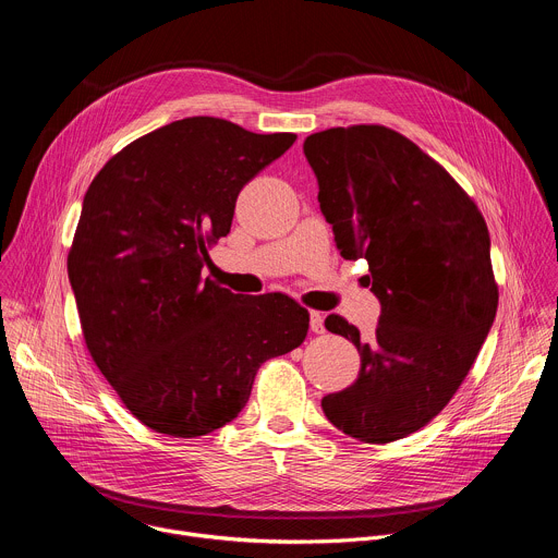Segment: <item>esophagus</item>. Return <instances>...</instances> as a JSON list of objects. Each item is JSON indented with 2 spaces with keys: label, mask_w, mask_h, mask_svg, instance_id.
I'll use <instances>...</instances> for the list:
<instances>
[{
  "label": "esophagus",
  "mask_w": 558,
  "mask_h": 558,
  "mask_svg": "<svg viewBox=\"0 0 558 558\" xmlns=\"http://www.w3.org/2000/svg\"><path fill=\"white\" fill-rule=\"evenodd\" d=\"M308 327L313 333H325V315L320 311H311Z\"/></svg>",
  "instance_id": "obj_1"
}]
</instances>
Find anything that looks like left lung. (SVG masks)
Listing matches in <instances>:
<instances>
[{"mask_svg":"<svg viewBox=\"0 0 558 558\" xmlns=\"http://www.w3.org/2000/svg\"><path fill=\"white\" fill-rule=\"evenodd\" d=\"M304 156L342 258H366L381 304L371 342L336 313L325 320L362 366L323 411L360 441L402 439L444 411L495 323L486 220L437 161L384 125L315 132Z\"/></svg>","mask_w":558,"mask_h":558,"instance_id":"8db88e82","label":"left lung"}]
</instances>
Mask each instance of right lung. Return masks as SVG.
Masks as SVG:
<instances>
[{"mask_svg": "<svg viewBox=\"0 0 558 558\" xmlns=\"http://www.w3.org/2000/svg\"><path fill=\"white\" fill-rule=\"evenodd\" d=\"M295 141L214 117L158 128L90 183L68 278L88 351L147 428L201 437L238 417L263 362L300 347L308 311L282 293L245 302L209 278L241 190Z\"/></svg>", "mask_w": 558, "mask_h": 558, "instance_id": "obj_1", "label": "right lung"}]
</instances>
